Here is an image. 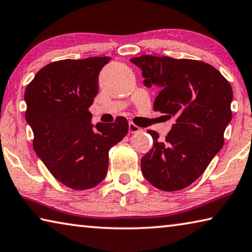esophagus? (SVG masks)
<instances>
[{
  "mask_svg": "<svg viewBox=\"0 0 252 252\" xmlns=\"http://www.w3.org/2000/svg\"><path fill=\"white\" fill-rule=\"evenodd\" d=\"M129 131H130V133H136V132L142 131V129H141V127H140V126H135L134 123L130 122V123H129Z\"/></svg>",
  "mask_w": 252,
  "mask_h": 252,
  "instance_id": "esophagus-1",
  "label": "esophagus"
}]
</instances>
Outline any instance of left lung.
I'll return each mask as SVG.
<instances>
[{"label": "left lung", "instance_id": "left-lung-1", "mask_svg": "<svg viewBox=\"0 0 252 252\" xmlns=\"http://www.w3.org/2000/svg\"><path fill=\"white\" fill-rule=\"evenodd\" d=\"M130 62L141 69L147 88H159L155 111L176 118L163 141L148 131L153 148L142 157V173L158 189L181 190L201 176L223 146L232 118L231 85L216 67L197 60L141 55Z\"/></svg>", "mask_w": 252, "mask_h": 252}]
</instances>
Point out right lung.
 <instances>
[{
  "mask_svg": "<svg viewBox=\"0 0 252 252\" xmlns=\"http://www.w3.org/2000/svg\"><path fill=\"white\" fill-rule=\"evenodd\" d=\"M109 57L52 62L37 72L24 93L25 120L33 147L53 177L75 190L94 188L108 172L109 151L129 131L126 118L91 122L89 108L99 92Z\"/></svg>",
  "mask_w": 252,
  "mask_h": 252,
  "instance_id": "right-lung-1",
  "label": "right lung"
}]
</instances>
